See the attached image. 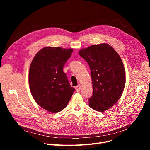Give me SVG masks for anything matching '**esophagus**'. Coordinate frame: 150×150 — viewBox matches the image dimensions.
Returning <instances> with one entry per match:
<instances>
[{
	"instance_id": "1",
	"label": "esophagus",
	"mask_w": 150,
	"mask_h": 150,
	"mask_svg": "<svg viewBox=\"0 0 150 150\" xmlns=\"http://www.w3.org/2000/svg\"><path fill=\"white\" fill-rule=\"evenodd\" d=\"M75 90L76 91V92H79V91H80V89H81V86L79 84V85H78V86H75Z\"/></svg>"
}]
</instances>
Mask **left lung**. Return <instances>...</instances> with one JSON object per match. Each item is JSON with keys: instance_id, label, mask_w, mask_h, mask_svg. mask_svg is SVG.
<instances>
[{"instance_id": "8db88e82", "label": "left lung", "mask_w": 150, "mask_h": 150, "mask_svg": "<svg viewBox=\"0 0 150 150\" xmlns=\"http://www.w3.org/2000/svg\"><path fill=\"white\" fill-rule=\"evenodd\" d=\"M89 66L93 93L89 106L99 112L113 106L125 86V70L120 56L107 44L92 45L79 51Z\"/></svg>"}]
</instances>
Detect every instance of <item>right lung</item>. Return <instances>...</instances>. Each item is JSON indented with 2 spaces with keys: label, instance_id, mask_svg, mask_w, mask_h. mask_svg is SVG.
Masks as SVG:
<instances>
[{
  "label": "right lung",
  "instance_id": "1",
  "mask_svg": "<svg viewBox=\"0 0 150 150\" xmlns=\"http://www.w3.org/2000/svg\"><path fill=\"white\" fill-rule=\"evenodd\" d=\"M72 52V49L45 47L36 53L30 64L31 95L38 105L50 112L65 108L75 91L63 72Z\"/></svg>",
  "mask_w": 150,
  "mask_h": 150
}]
</instances>
